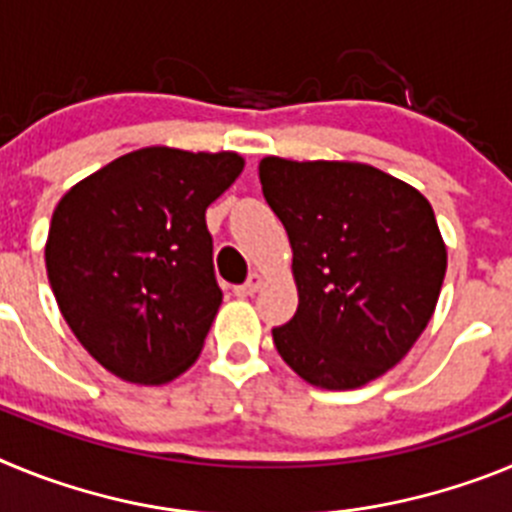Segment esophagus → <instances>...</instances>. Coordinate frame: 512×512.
I'll use <instances>...</instances> for the list:
<instances>
[{
    "label": "esophagus",
    "instance_id": "obj_1",
    "mask_svg": "<svg viewBox=\"0 0 512 512\" xmlns=\"http://www.w3.org/2000/svg\"><path fill=\"white\" fill-rule=\"evenodd\" d=\"M261 287H264V277H261V274H251L246 284L235 287V297H253Z\"/></svg>",
    "mask_w": 512,
    "mask_h": 512
}]
</instances>
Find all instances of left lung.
I'll return each mask as SVG.
<instances>
[{
  "instance_id": "8db88e82",
  "label": "left lung",
  "mask_w": 512,
  "mask_h": 512,
  "mask_svg": "<svg viewBox=\"0 0 512 512\" xmlns=\"http://www.w3.org/2000/svg\"><path fill=\"white\" fill-rule=\"evenodd\" d=\"M292 246L295 318L271 330L279 356L323 390H356L408 356L436 312L446 243L431 202L359 161L259 164Z\"/></svg>"
}]
</instances>
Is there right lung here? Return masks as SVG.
Wrapping results in <instances>:
<instances>
[{
	"label": "right lung",
	"mask_w": 512,
	"mask_h": 512,
	"mask_svg": "<svg viewBox=\"0 0 512 512\" xmlns=\"http://www.w3.org/2000/svg\"><path fill=\"white\" fill-rule=\"evenodd\" d=\"M243 166L235 151L140 148L58 200L48 282L76 341L110 374L158 387L197 361L223 302L205 210Z\"/></svg>",
	"instance_id": "right-lung-1"
}]
</instances>
